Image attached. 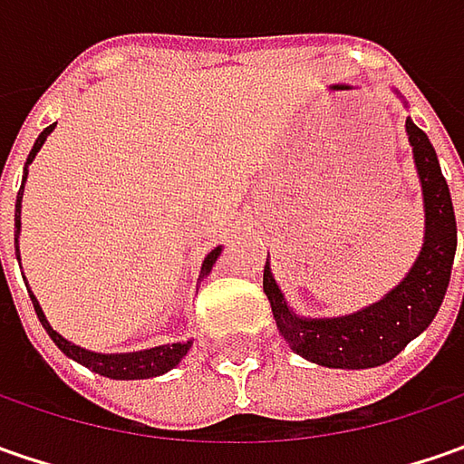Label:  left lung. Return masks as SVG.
Here are the masks:
<instances>
[{"mask_svg":"<svg viewBox=\"0 0 464 464\" xmlns=\"http://www.w3.org/2000/svg\"><path fill=\"white\" fill-rule=\"evenodd\" d=\"M398 95V90H395ZM401 98V95H398ZM423 196V245L419 258L398 286L369 307L341 317L296 314L274 278L271 263L263 268V292L271 302L278 333L289 348L312 364L328 369H372L395 359L402 348L437 317L447 295L457 250V222L450 186L439 168L429 136L405 118Z\"/></svg>","mask_w":464,"mask_h":464,"instance_id":"8db88e82","label":"left lung"}]
</instances>
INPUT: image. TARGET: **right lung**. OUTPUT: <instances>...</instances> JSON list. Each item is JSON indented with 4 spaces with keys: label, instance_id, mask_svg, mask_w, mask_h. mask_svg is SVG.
Instances as JSON below:
<instances>
[{
    "label": "right lung",
    "instance_id": "right-lung-1",
    "mask_svg": "<svg viewBox=\"0 0 464 464\" xmlns=\"http://www.w3.org/2000/svg\"><path fill=\"white\" fill-rule=\"evenodd\" d=\"M56 129V123L53 126H48L45 131H41V136L35 139V144H33V150L27 154V162L25 169H23V186H20V193H17V204H14V256L20 260V229H23V222H20V214H23V190H25V180H27V168H30V162L35 160V154L41 152V147L45 144V139L51 136V131ZM222 256V245L219 247H214L208 256L201 263V276L198 281H204L208 274H211V268H214V263L217 258ZM27 286V281H25ZM30 299H33V307H35V314H38V320H41V325L45 328V333L51 335V341L59 346L62 353H66L69 359H74L77 364L87 366V369H92L95 374H102V377H111V380H150V377H160V374H165L169 369H175V366L183 362V356H186L190 346H193V341H178V343H165V346H154V348H144V351H129V353H98V351H90V348H82L77 343H72V341H66L62 333H56V330L51 328V323L45 320V312L44 307L38 304V299L33 292H27Z\"/></svg>",
    "mask_w": 464,
    "mask_h": 464
}]
</instances>
